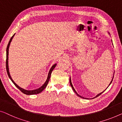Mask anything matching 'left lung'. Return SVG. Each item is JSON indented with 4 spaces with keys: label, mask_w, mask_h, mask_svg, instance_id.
<instances>
[{
    "label": "left lung",
    "mask_w": 122,
    "mask_h": 122,
    "mask_svg": "<svg viewBox=\"0 0 122 122\" xmlns=\"http://www.w3.org/2000/svg\"><path fill=\"white\" fill-rule=\"evenodd\" d=\"M113 78H112V81H111V82H110V84H109V85H110L111 84L112 81H113ZM70 85H71V87H72V89H73V90L74 92H75V93H76V94H77V96H78L79 97H81V98H83V99H88V98H85V97H82V96H81V95H79V94H78V93H77V92H76V91L75 90V89H74V88H73V85H72V82H71V77H70ZM107 88H108V87H107ZM105 90H106V89H105ZM105 90L104 91H105ZM104 91H103V92H104ZM101 92V93H100V94H97V95H96L95 97H93V98H92V99H94V98H95V97H98V96L100 95L102 93V92Z\"/></svg>",
    "instance_id": "8db88e82"
}]
</instances>
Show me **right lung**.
Returning <instances> with one entry per match:
<instances>
[{
  "instance_id": "1",
  "label": "right lung",
  "mask_w": 122,
  "mask_h": 122,
  "mask_svg": "<svg viewBox=\"0 0 122 122\" xmlns=\"http://www.w3.org/2000/svg\"><path fill=\"white\" fill-rule=\"evenodd\" d=\"M15 36V34H14L13 36H12V37L11 38V39L10 40V41H9V42L8 44V46H7V48H6V71H7V73L8 74V76L9 77V78L11 79V81H12V82L14 83V85H15V86L17 87V88L19 89L21 91V92H22L23 94H26V95H34V94H39L40 92H41L44 89L46 88L47 85L48 84V82L49 81L50 78V76H51V72L52 71L54 68H55V67L56 66V64H54L53 66L51 67V68H50V70L49 71V72L48 73V78H47V79L45 82L44 83V84L41 87H40L39 88L37 89H35V90H25L24 89H22L20 87L19 85H17V84H16L14 82V81L12 80L11 77L10 76V72H9V65H8V55H9V46H10V43L11 41H12V38H13L14 36Z\"/></svg>"
}]
</instances>
